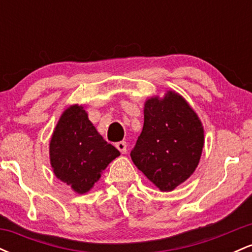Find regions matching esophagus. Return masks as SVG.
Instances as JSON below:
<instances>
[{
  "label": "esophagus",
  "mask_w": 252,
  "mask_h": 252,
  "mask_svg": "<svg viewBox=\"0 0 252 252\" xmlns=\"http://www.w3.org/2000/svg\"><path fill=\"white\" fill-rule=\"evenodd\" d=\"M116 148L120 150L122 154H126V141H120V142L116 143Z\"/></svg>",
  "instance_id": "1"
}]
</instances>
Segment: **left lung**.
<instances>
[{
    "instance_id": "left-lung-1",
    "label": "left lung",
    "mask_w": 252,
    "mask_h": 252,
    "mask_svg": "<svg viewBox=\"0 0 252 252\" xmlns=\"http://www.w3.org/2000/svg\"><path fill=\"white\" fill-rule=\"evenodd\" d=\"M204 147L201 122L175 92L144 104V124L130 156L138 169L168 192L193 174Z\"/></svg>"
}]
</instances>
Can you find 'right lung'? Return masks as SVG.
<instances>
[{
	"instance_id": "1",
	"label": "right lung",
	"mask_w": 252,
	"mask_h": 252,
	"mask_svg": "<svg viewBox=\"0 0 252 252\" xmlns=\"http://www.w3.org/2000/svg\"><path fill=\"white\" fill-rule=\"evenodd\" d=\"M120 154L98 134L85 110L78 105L62 115L50 144L54 174L79 194L88 192Z\"/></svg>"
}]
</instances>
